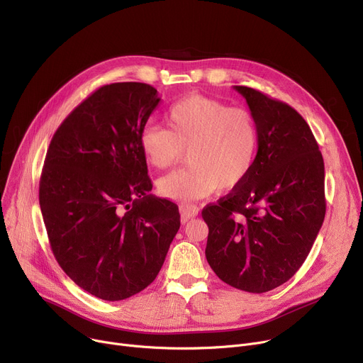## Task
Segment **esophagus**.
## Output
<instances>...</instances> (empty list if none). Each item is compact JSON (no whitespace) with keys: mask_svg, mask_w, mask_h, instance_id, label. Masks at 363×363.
<instances>
[{"mask_svg":"<svg viewBox=\"0 0 363 363\" xmlns=\"http://www.w3.org/2000/svg\"><path fill=\"white\" fill-rule=\"evenodd\" d=\"M179 212H181V220H182V223H185L188 219H191L199 215V207L194 204H181Z\"/></svg>","mask_w":363,"mask_h":363,"instance_id":"obj_1","label":"esophagus"}]
</instances>
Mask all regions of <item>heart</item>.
Returning a JSON list of instances; mask_svg holds the SVG:
<instances>
[{"label":"heart","instance_id":"heart-1","mask_svg":"<svg viewBox=\"0 0 363 363\" xmlns=\"http://www.w3.org/2000/svg\"><path fill=\"white\" fill-rule=\"evenodd\" d=\"M167 128L147 125L140 133L143 156L155 169L184 157L188 166L159 179L163 197L191 201L240 185L255 166L259 128L253 114L223 101L188 95L166 111Z\"/></svg>","mask_w":363,"mask_h":363}]
</instances>
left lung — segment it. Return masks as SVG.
<instances>
[{"mask_svg":"<svg viewBox=\"0 0 363 363\" xmlns=\"http://www.w3.org/2000/svg\"><path fill=\"white\" fill-rule=\"evenodd\" d=\"M234 88L257 122L259 150L247 178L203 208L206 259L223 282L260 294L306 260L325 218V170L309 125L291 106Z\"/></svg>","mask_w":363,"mask_h":363,"instance_id":"obj_1","label":"left lung"}]
</instances>
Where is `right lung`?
<instances>
[{
    "label": "right lung",
    "instance_id": "add662e5",
    "mask_svg": "<svg viewBox=\"0 0 363 363\" xmlns=\"http://www.w3.org/2000/svg\"><path fill=\"white\" fill-rule=\"evenodd\" d=\"M160 99L141 82L100 86L52 135L40 206L55 260L89 294L125 300L162 269L178 206L150 194L140 133Z\"/></svg>",
    "mask_w": 363,
    "mask_h": 363
}]
</instances>
